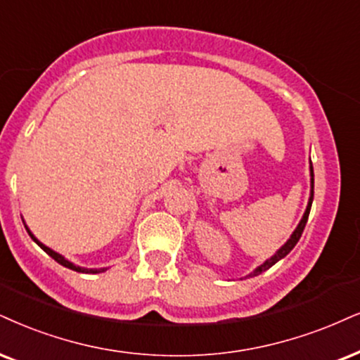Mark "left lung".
Returning <instances> with one entry per match:
<instances>
[{"mask_svg": "<svg viewBox=\"0 0 360 360\" xmlns=\"http://www.w3.org/2000/svg\"><path fill=\"white\" fill-rule=\"evenodd\" d=\"M312 200H314V168H312V162H310V197H309V202H307V208H305V212H304V217L300 219L299 225H297L294 232H292L290 238H288V240L283 243V245L278 248V250L275 252L272 257H270V259H267L264 262V264L259 265V267H257L254 272L248 274L247 277H257V275H260L262 272H265V270H269L270 267H272V265L277 264L278 260H282L283 257H285L288 252H290L292 248L297 245V242H299L300 235H302L304 229H305V224H307V219H309V214H310V207H312Z\"/></svg>", "mask_w": 360, "mask_h": 360, "instance_id": "1", "label": "left lung"}]
</instances>
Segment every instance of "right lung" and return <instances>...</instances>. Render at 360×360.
<instances>
[{
  "label": "right lung",
  "mask_w": 360,
  "mask_h": 360,
  "mask_svg": "<svg viewBox=\"0 0 360 360\" xmlns=\"http://www.w3.org/2000/svg\"><path fill=\"white\" fill-rule=\"evenodd\" d=\"M23 224H25V221H23ZM25 227H26V230H28L30 237H31V238H33V240H34V242H37V243H38V245H39V247H41V248H43V250H44V252H46V254H48V255H50V257H51V259H55V260L58 262V264H60V265H63V267H66V269H72V270H75V272H83V274H100V272H105V270H106V267H103V269H86V267H79V265H75V264H73V262L66 260L63 255H61V254H58V252H55V250H53V248H50V247H46V245H44V243H43V242H39V240H38V238H37V237H34V235H33V233H31V230L28 229V225H25Z\"/></svg>",
  "instance_id": "obj_1"
}]
</instances>
